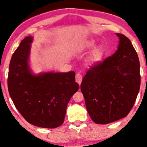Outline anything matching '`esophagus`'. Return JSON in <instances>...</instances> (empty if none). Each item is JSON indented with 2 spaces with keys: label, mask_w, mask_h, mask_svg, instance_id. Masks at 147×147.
<instances>
[{
  "label": "esophagus",
  "mask_w": 147,
  "mask_h": 147,
  "mask_svg": "<svg viewBox=\"0 0 147 147\" xmlns=\"http://www.w3.org/2000/svg\"><path fill=\"white\" fill-rule=\"evenodd\" d=\"M75 79L78 84L81 85V81H82V75H81L80 73H77L75 76Z\"/></svg>",
  "instance_id": "34e87169"
}]
</instances>
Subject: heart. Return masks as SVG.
<instances>
[{
	"mask_svg": "<svg viewBox=\"0 0 147 147\" xmlns=\"http://www.w3.org/2000/svg\"><path fill=\"white\" fill-rule=\"evenodd\" d=\"M97 41L94 38H90L83 42L81 45V49L88 50L92 49L94 47V48L87 55L86 61L90 64H96L99 63L102 60L104 54H105V50L102 45H98L95 47Z\"/></svg>",
	"mask_w": 147,
	"mask_h": 147,
	"instance_id": "1",
	"label": "heart"
}]
</instances>
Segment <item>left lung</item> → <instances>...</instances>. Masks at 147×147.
I'll list each match as a JSON object with an SVG mask.
<instances>
[{
    "mask_svg": "<svg viewBox=\"0 0 147 147\" xmlns=\"http://www.w3.org/2000/svg\"><path fill=\"white\" fill-rule=\"evenodd\" d=\"M116 35L119 39L117 50L87 70L81 85L87 112L97 124L125 117L140 90L138 54L127 37Z\"/></svg>",
    "mask_w": 147,
    "mask_h": 147,
    "instance_id": "8db88e82",
    "label": "left lung"
}]
</instances>
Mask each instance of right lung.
<instances>
[{"label":"right lung","instance_id":"1","mask_svg":"<svg viewBox=\"0 0 147 147\" xmlns=\"http://www.w3.org/2000/svg\"><path fill=\"white\" fill-rule=\"evenodd\" d=\"M32 41L33 36L26 37L12 55L7 80L9 95L28 123L55 128L64 122L68 102L79 85L74 71L34 74L30 65Z\"/></svg>","mask_w":147,"mask_h":147}]
</instances>
